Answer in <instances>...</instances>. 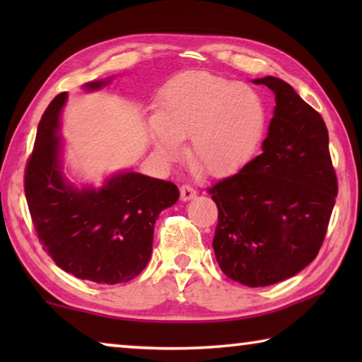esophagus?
Instances as JSON below:
<instances>
[{"label": "esophagus", "mask_w": 362, "mask_h": 362, "mask_svg": "<svg viewBox=\"0 0 362 362\" xmlns=\"http://www.w3.org/2000/svg\"><path fill=\"white\" fill-rule=\"evenodd\" d=\"M196 196V189L192 185H182L180 187V199L182 201H189Z\"/></svg>", "instance_id": "esophagus-1"}]
</instances>
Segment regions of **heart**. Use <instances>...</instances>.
Here are the masks:
<instances>
[{
    "instance_id": "b5f03b06",
    "label": "heart",
    "mask_w": 362,
    "mask_h": 362,
    "mask_svg": "<svg viewBox=\"0 0 362 362\" xmlns=\"http://www.w3.org/2000/svg\"><path fill=\"white\" fill-rule=\"evenodd\" d=\"M265 110L259 94L246 84L207 71H185L164 86L155 116L145 134L163 161L180 153L207 175H220L240 166L262 136Z\"/></svg>"
}]
</instances>
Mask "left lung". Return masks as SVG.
<instances>
[{
    "instance_id": "1",
    "label": "left lung",
    "mask_w": 362,
    "mask_h": 362,
    "mask_svg": "<svg viewBox=\"0 0 362 362\" xmlns=\"http://www.w3.org/2000/svg\"><path fill=\"white\" fill-rule=\"evenodd\" d=\"M254 83L276 100L262 155L209 193L218 209L212 247L220 269L244 286L263 287L296 276L316 259L339 187L321 115L283 79Z\"/></svg>"
}]
</instances>
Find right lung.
I'll return each mask as SVG.
<instances>
[{
  "label": "right lung",
  "instance_id": "right-lung-1",
  "mask_svg": "<svg viewBox=\"0 0 362 362\" xmlns=\"http://www.w3.org/2000/svg\"><path fill=\"white\" fill-rule=\"evenodd\" d=\"M112 79L86 83L84 89L99 90ZM65 102L62 93L49 103L27 163L25 198L35 230L64 272L99 284L127 283L148 263L158 216L177 203L179 188L132 170L108 175L99 188L71 183L60 137Z\"/></svg>",
  "mask_w": 362,
  "mask_h": 362
}]
</instances>
